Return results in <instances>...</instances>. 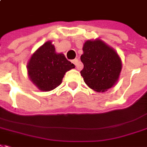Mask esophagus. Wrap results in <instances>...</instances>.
<instances>
[{"mask_svg":"<svg viewBox=\"0 0 147 147\" xmlns=\"http://www.w3.org/2000/svg\"><path fill=\"white\" fill-rule=\"evenodd\" d=\"M72 63L75 65V66H76V67H77V68H78V67H79V66H78V65H79V60H78V59H74L72 61Z\"/></svg>","mask_w":147,"mask_h":147,"instance_id":"34e87169","label":"esophagus"}]
</instances>
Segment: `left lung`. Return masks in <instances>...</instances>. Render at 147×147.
<instances>
[{
    "mask_svg": "<svg viewBox=\"0 0 147 147\" xmlns=\"http://www.w3.org/2000/svg\"><path fill=\"white\" fill-rule=\"evenodd\" d=\"M80 71L87 85L98 92H104L116 82L122 69L119 57L114 49L100 39L88 40L83 47Z\"/></svg>",
    "mask_w": 147,
    "mask_h": 147,
    "instance_id": "1",
    "label": "left lung"
}]
</instances>
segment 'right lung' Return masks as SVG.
<instances>
[{
    "label": "right lung",
    "mask_w": 147,
    "mask_h": 147,
    "mask_svg": "<svg viewBox=\"0 0 147 147\" xmlns=\"http://www.w3.org/2000/svg\"><path fill=\"white\" fill-rule=\"evenodd\" d=\"M63 53L57 54L51 42L36 50L28 63V73L35 85L41 90L49 91L59 86L65 73L74 68Z\"/></svg>",
    "instance_id": "right-lung-1"
}]
</instances>
